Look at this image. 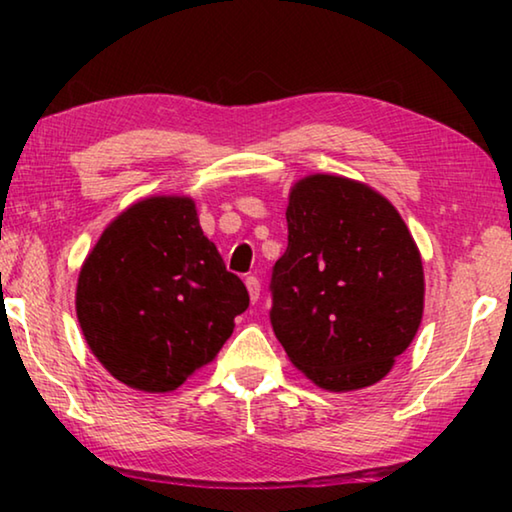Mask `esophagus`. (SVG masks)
Instances as JSON below:
<instances>
[{
	"instance_id": "34e87169",
	"label": "esophagus",
	"mask_w": 512,
	"mask_h": 512,
	"mask_svg": "<svg viewBox=\"0 0 512 512\" xmlns=\"http://www.w3.org/2000/svg\"><path fill=\"white\" fill-rule=\"evenodd\" d=\"M246 289H248V293H250V300L257 302L259 291H262V282H259V277L248 275V277H246Z\"/></svg>"
}]
</instances>
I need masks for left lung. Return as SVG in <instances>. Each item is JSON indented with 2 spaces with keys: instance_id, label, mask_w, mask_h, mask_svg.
Instances as JSON below:
<instances>
[{
  "instance_id": "8db88e82",
  "label": "left lung",
  "mask_w": 512,
  "mask_h": 512,
  "mask_svg": "<svg viewBox=\"0 0 512 512\" xmlns=\"http://www.w3.org/2000/svg\"><path fill=\"white\" fill-rule=\"evenodd\" d=\"M287 225L268 287L277 341L325 391L377 384L422 320V262L402 216L370 187L318 173L293 187Z\"/></svg>"
}]
</instances>
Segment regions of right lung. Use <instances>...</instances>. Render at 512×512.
Listing matches in <instances>:
<instances>
[{
	"label": "right lung",
	"instance_id": "obj_1",
	"mask_svg": "<svg viewBox=\"0 0 512 512\" xmlns=\"http://www.w3.org/2000/svg\"><path fill=\"white\" fill-rule=\"evenodd\" d=\"M248 291L203 235L194 203L155 196L128 207L85 259L76 316L112 377L176 391L210 363L248 309Z\"/></svg>",
	"mask_w": 512,
	"mask_h": 512
}]
</instances>
